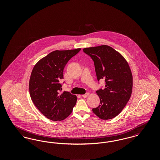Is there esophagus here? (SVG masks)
Returning a JSON list of instances; mask_svg holds the SVG:
<instances>
[{
    "mask_svg": "<svg viewBox=\"0 0 160 160\" xmlns=\"http://www.w3.org/2000/svg\"><path fill=\"white\" fill-rule=\"evenodd\" d=\"M89 93H86L85 94L82 95V96L83 98H87V97L89 96Z\"/></svg>",
    "mask_w": 160,
    "mask_h": 160,
    "instance_id": "34e87169",
    "label": "esophagus"
}]
</instances>
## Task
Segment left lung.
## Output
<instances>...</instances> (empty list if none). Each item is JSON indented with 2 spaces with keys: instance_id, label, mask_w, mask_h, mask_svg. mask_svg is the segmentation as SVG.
I'll return each mask as SVG.
<instances>
[{
  "instance_id": "obj_1",
  "label": "left lung",
  "mask_w": 160,
  "mask_h": 160,
  "mask_svg": "<svg viewBox=\"0 0 160 160\" xmlns=\"http://www.w3.org/2000/svg\"><path fill=\"white\" fill-rule=\"evenodd\" d=\"M94 62L98 81L104 79L106 86L96 92L100 104L92 108L100 119L108 120L119 114L129 101L132 89V76L128 63L119 53L110 46L83 48Z\"/></svg>"
}]
</instances>
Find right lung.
Wrapping results in <instances>:
<instances>
[{"instance_id": "add662e5", "label": "right lung", "mask_w": 160, "mask_h": 160, "mask_svg": "<svg viewBox=\"0 0 160 160\" xmlns=\"http://www.w3.org/2000/svg\"><path fill=\"white\" fill-rule=\"evenodd\" d=\"M80 50L54 51L41 59L32 69L29 80L31 99L41 113L50 120L65 119L76 104V95L69 92L59 93L62 91L60 80L63 78L66 64Z\"/></svg>"}]
</instances>
